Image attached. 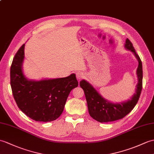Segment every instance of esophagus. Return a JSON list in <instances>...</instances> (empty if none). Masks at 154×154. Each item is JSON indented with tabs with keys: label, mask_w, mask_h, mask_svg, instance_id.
<instances>
[{
	"label": "esophagus",
	"mask_w": 154,
	"mask_h": 154,
	"mask_svg": "<svg viewBox=\"0 0 154 154\" xmlns=\"http://www.w3.org/2000/svg\"><path fill=\"white\" fill-rule=\"evenodd\" d=\"M76 77H77L78 80H81V79H84L85 77V75L84 73L80 72L79 71V72H77L76 73Z\"/></svg>",
	"instance_id": "esophagus-1"
}]
</instances>
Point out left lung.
I'll return each instance as SVG.
<instances>
[{"label":"left lung","mask_w":154,"mask_h":154,"mask_svg":"<svg viewBox=\"0 0 154 154\" xmlns=\"http://www.w3.org/2000/svg\"><path fill=\"white\" fill-rule=\"evenodd\" d=\"M125 48L133 52L138 62L137 69L138 83L136 86L135 92L130 99L126 101L113 103L107 100L96 91L90 83L85 79L80 81V87L83 89L88 109L90 116L100 123H108L122 119L129 113L137 104L142 88V65L140 57L138 56L133 44L126 39Z\"/></svg>","instance_id":"left-lung-1"}]
</instances>
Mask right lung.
<instances>
[{
  "label": "right lung",
  "instance_id": "1",
  "mask_svg": "<svg viewBox=\"0 0 154 154\" xmlns=\"http://www.w3.org/2000/svg\"><path fill=\"white\" fill-rule=\"evenodd\" d=\"M25 44L13 59L10 85L18 108L31 119L38 122L54 121L62 113L67 98L78 86L75 74L63 78L29 79L24 74Z\"/></svg>",
  "mask_w": 154,
  "mask_h": 154
}]
</instances>
